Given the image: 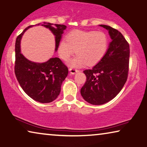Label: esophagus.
Segmentation results:
<instances>
[{"instance_id":"1","label":"esophagus","mask_w":147,"mask_h":147,"mask_svg":"<svg viewBox=\"0 0 147 147\" xmlns=\"http://www.w3.org/2000/svg\"><path fill=\"white\" fill-rule=\"evenodd\" d=\"M69 71H70V73H71V74H74L78 72V70H76L75 69H71H71H69Z\"/></svg>"}]
</instances>
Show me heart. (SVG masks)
Here are the masks:
<instances>
[{
	"label": "heart",
	"mask_w": 147,
	"mask_h": 147,
	"mask_svg": "<svg viewBox=\"0 0 147 147\" xmlns=\"http://www.w3.org/2000/svg\"><path fill=\"white\" fill-rule=\"evenodd\" d=\"M108 48V38L102 32L76 30L67 35L59 43L57 52L63 60L67 61L75 53L78 54L68 63L73 68L87 64L95 65L102 59Z\"/></svg>",
	"instance_id": "1"
}]
</instances>
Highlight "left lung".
Masks as SVG:
<instances>
[{
  "label": "left lung",
  "instance_id": "1",
  "mask_svg": "<svg viewBox=\"0 0 147 147\" xmlns=\"http://www.w3.org/2000/svg\"><path fill=\"white\" fill-rule=\"evenodd\" d=\"M108 31L111 39L106 53L92 69L83 71L86 81L80 90L85 101L92 105H102L113 99L127 79L129 45L118 30L100 25Z\"/></svg>",
  "mask_w": 147,
  "mask_h": 147
}]
</instances>
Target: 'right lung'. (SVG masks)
<instances>
[{
    "label": "right lung",
    "instance_id": "obj_1",
    "mask_svg": "<svg viewBox=\"0 0 147 147\" xmlns=\"http://www.w3.org/2000/svg\"><path fill=\"white\" fill-rule=\"evenodd\" d=\"M42 26L48 28L55 36V49L62 38L67 26L48 22L39 23L35 26ZM34 26H30L17 37L15 45L16 61L15 74L23 90L30 98L43 104L54 101L61 92V84L68 75V68L59 58H50L43 63H36L28 60L21 53L20 42L26 30Z\"/></svg>",
    "mask_w": 147,
    "mask_h": 147
}]
</instances>
